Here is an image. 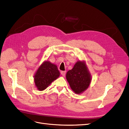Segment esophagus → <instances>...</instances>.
Returning <instances> with one entry per match:
<instances>
[{
  "mask_svg": "<svg viewBox=\"0 0 129 129\" xmlns=\"http://www.w3.org/2000/svg\"><path fill=\"white\" fill-rule=\"evenodd\" d=\"M61 74L63 75V76H65V74H66V71H61Z\"/></svg>",
  "mask_w": 129,
  "mask_h": 129,
  "instance_id": "obj_1",
  "label": "esophagus"
}]
</instances>
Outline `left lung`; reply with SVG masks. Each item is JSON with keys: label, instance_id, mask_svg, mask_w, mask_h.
I'll list each match as a JSON object with an SVG mask.
<instances>
[{"label": "left lung", "instance_id": "left-lung-1", "mask_svg": "<svg viewBox=\"0 0 129 129\" xmlns=\"http://www.w3.org/2000/svg\"><path fill=\"white\" fill-rule=\"evenodd\" d=\"M66 79L71 89L76 93H81L86 90L90 82L91 77L84 62L78 61L73 68L66 73Z\"/></svg>", "mask_w": 129, "mask_h": 129}]
</instances>
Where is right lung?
Segmentation results:
<instances>
[{
  "label": "right lung",
  "mask_w": 129,
  "mask_h": 129,
  "mask_svg": "<svg viewBox=\"0 0 129 129\" xmlns=\"http://www.w3.org/2000/svg\"><path fill=\"white\" fill-rule=\"evenodd\" d=\"M60 75L57 66L49 61H45L38 69L35 76L37 88L40 91L46 89L48 85L57 79Z\"/></svg>",
  "instance_id": "right-lung-1"
}]
</instances>
